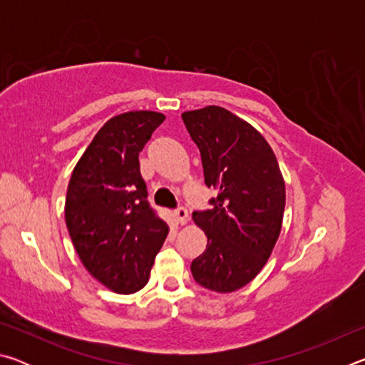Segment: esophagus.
<instances>
[{
  "label": "esophagus",
  "mask_w": 365,
  "mask_h": 365,
  "mask_svg": "<svg viewBox=\"0 0 365 365\" xmlns=\"http://www.w3.org/2000/svg\"><path fill=\"white\" fill-rule=\"evenodd\" d=\"M174 219H175L177 224H180V225L188 224V220H190L188 211H187V209H185V207H178L177 211L174 212Z\"/></svg>",
  "instance_id": "esophagus-1"
}]
</instances>
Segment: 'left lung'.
Returning <instances> with one entry per match:
<instances>
[{
  "instance_id": "8db88e82",
  "label": "left lung",
  "mask_w": 365,
  "mask_h": 365,
  "mask_svg": "<svg viewBox=\"0 0 365 365\" xmlns=\"http://www.w3.org/2000/svg\"><path fill=\"white\" fill-rule=\"evenodd\" d=\"M200 148L205 183L219 191L212 209L193 212L207 237L191 262L193 279L215 293H233L262 270L280 237L285 180L274 151L250 122L220 106L182 114Z\"/></svg>"
}]
</instances>
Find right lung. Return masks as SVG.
Returning <instances> with one entry per match:
<instances>
[{
  "mask_svg": "<svg viewBox=\"0 0 365 365\" xmlns=\"http://www.w3.org/2000/svg\"><path fill=\"white\" fill-rule=\"evenodd\" d=\"M165 115L122 113L104 123L72 170L66 225L83 267L119 294L143 288L169 225L151 211L138 154Z\"/></svg>",
  "mask_w": 365,
  "mask_h": 365,
  "instance_id": "add662e5",
  "label": "right lung"
}]
</instances>
